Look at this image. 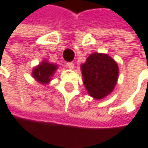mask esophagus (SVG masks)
Here are the masks:
<instances>
[{
  "label": "esophagus",
  "mask_w": 148,
  "mask_h": 148,
  "mask_svg": "<svg viewBox=\"0 0 148 148\" xmlns=\"http://www.w3.org/2000/svg\"><path fill=\"white\" fill-rule=\"evenodd\" d=\"M66 66L69 69H73V68H75V64H73V62H67L66 63Z\"/></svg>",
  "instance_id": "1"
}]
</instances>
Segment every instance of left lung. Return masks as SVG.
<instances>
[{
  "instance_id": "obj_1",
  "label": "left lung",
  "mask_w": 148,
  "mask_h": 148,
  "mask_svg": "<svg viewBox=\"0 0 148 148\" xmlns=\"http://www.w3.org/2000/svg\"><path fill=\"white\" fill-rule=\"evenodd\" d=\"M83 84L90 96L101 100L114 89L119 77L117 62L108 54L93 53L81 65Z\"/></svg>"
}]
</instances>
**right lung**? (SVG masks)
<instances>
[{
	"label": "right lung",
	"mask_w": 148,
	"mask_h": 148,
	"mask_svg": "<svg viewBox=\"0 0 148 148\" xmlns=\"http://www.w3.org/2000/svg\"><path fill=\"white\" fill-rule=\"evenodd\" d=\"M58 67V65L44 60L39 65L34 67L32 71V76L41 85H47L51 82L52 77L53 76Z\"/></svg>",
	"instance_id": "add662e5"
}]
</instances>
